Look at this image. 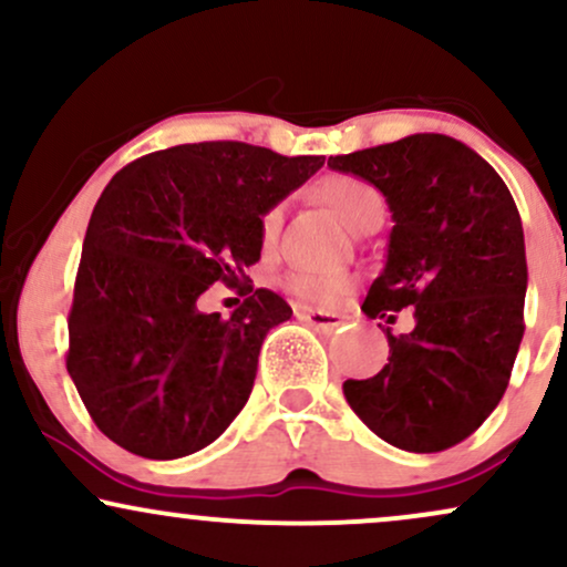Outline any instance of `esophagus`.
<instances>
[{
  "instance_id": "34e87169",
  "label": "esophagus",
  "mask_w": 567,
  "mask_h": 567,
  "mask_svg": "<svg viewBox=\"0 0 567 567\" xmlns=\"http://www.w3.org/2000/svg\"><path fill=\"white\" fill-rule=\"evenodd\" d=\"M296 315L301 317V320L309 322L311 328H317V330H324V333H328V330H336L338 324L343 322V317H341V315H336V311L311 309V306H298V309H296Z\"/></svg>"
}]
</instances>
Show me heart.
<instances>
[{
  "label": "heart",
  "instance_id": "1",
  "mask_svg": "<svg viewBox=\"0 0 567 567\" xmlns=\"http://www.w3.org/2000/svg\"><path fill=\"white\" fill-rule=\"evenodd\" d=\"M315 192L354 231H365L370 226L381 224L383 216H386V199H383V194L370 181L357 178V175H324L320 184L315 186ZM279 226H282V207L275 205L258 220V234H261L264 245L275 243ZM349 285L351 277L343 275V271L292 269L285 277V288L306 298V301H333V298L343 296L349 290Z\"/></svg>",
  "mask_w": 567,
  "mask_h": 567
}]
</instances>
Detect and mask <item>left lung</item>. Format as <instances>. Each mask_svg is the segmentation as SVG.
Masks as SVG:
<instances>
[{"instance_id": "left-lung-1", "label": "left lung", "mask_w": 567, "mask_h": 567, "mask_svg": "<svg viewBox=\"0 0 567 567\" xmlns=\"http://www.w3.org/2000/svg\"><path fill=\"white\" fill-rule=\"evenodd\" d=\"M365 178L392 210L386 266L362 311L394 324L413 306L415 328L392 336L389 362L343 381L347 402L389 445L440 453L477 432L509 386L523 341V220L487 162L451 135L408 138L330 157Z\"/></svg>"}]
</instances>
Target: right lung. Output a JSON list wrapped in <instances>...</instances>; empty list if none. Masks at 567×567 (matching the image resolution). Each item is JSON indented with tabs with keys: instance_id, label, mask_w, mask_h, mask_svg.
<instances>
[{
	"instance_id": "add662e5",
	"label": "right lung",
	"mask_w": 567,
	"mask_h": 567,
	"mask_svg": "<svg viewBox=\"0 0 567 567\" xmlns=\"http://www.w3.org/2000/svg\"><path fill=\"white\" fill-rule=\"evenodd\" d=\"M324 165L239 141L184 143L130 162L90 216L69 311L66 368L95 426L125 451L171 461L226 432L252 392L266 333L290 320L247 282L258 220ZM213 281L246 301L205 316Z\"/></svg>"
}]
</instances>
